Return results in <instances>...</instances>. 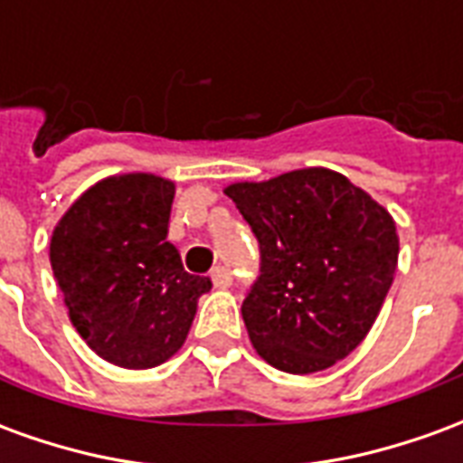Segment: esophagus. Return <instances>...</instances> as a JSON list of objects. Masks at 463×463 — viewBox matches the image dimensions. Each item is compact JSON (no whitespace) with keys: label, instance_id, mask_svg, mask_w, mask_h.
I'll return each instance as SVG.
<instances>
[{"label":"esophagus","instance_id":"esophagus-1","mask_svg":"<svg viewBox=\"0 0 463 463\" xmlns=\"http://www.w3.org/2000/svg\"><path fill=\"white\" fill-rule=\"evenodd\" d=\"M211 278H213V285H215V288H222V290H225V288H231V285H232V272L228 270V268H222V265L213 268Z\"/></svg>","mask_w":463,"mask_h":463}]
</instances>
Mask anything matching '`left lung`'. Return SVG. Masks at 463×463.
<instances>
[{"label": "left lung", "instance_id": "left-lung-1", "mask_svg": "<svg viewBox=\"0 0 463 463\" xmlns=\"http://www.w3.org/2000/svg\"><path fill=\"white\" fill-rule=\"evenodd\" d=\"M260 248L242 320L268 364L310 374L367 337L397 270V225L327 168L225 188Z\"/></svg>", "mask_w": 463, "mask_h": 463}]
</instances>
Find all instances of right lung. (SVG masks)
<instances>
[{
    "mask_svg": "<svg viewBox=\"0 0 463 463\" xmlns=\"http://www.w3.org/2000/svg\"><path fill=\"white\" fill-rule=\"evenodd\" d=\"M175 185L151 173L96 183L52 235V270L76 332L99 357L148 369L188 337L211 278L183 270L165 241Z\"/></svg>",
    "mask_w": 463,
    "mask_h": 463,
    "instance_id": "add662e5",
    "label": "right lung"
}]
</instances>
